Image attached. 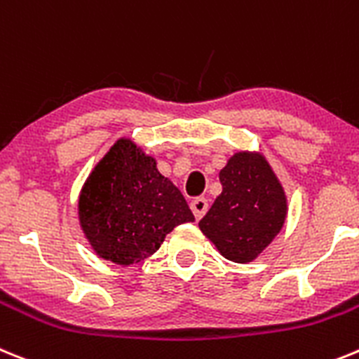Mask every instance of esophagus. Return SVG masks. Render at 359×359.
<instances>
[{
  "mask_svg": "<svg viewBox=\"0 0 359 359\" xmlns=\"http://www.w3.org/2000/svg\"><path fill=\"white\" fill-rule=\"evenodd\" d=\"M208 208H209V203L205 198H195L191 202V211H193V215H195L196 219H200L203 215H205Z\"/></svg>",
  "mask_w": 359,
  "mask_h": 359,
  "instance_id": "1",
  "label": "esophagus"
}]
</instances>
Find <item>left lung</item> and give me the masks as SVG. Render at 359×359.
<instances>
[{
  "instance_id": "left-lung-1",
  "label": "left lung",
  "mask_w": 359,
  "mask_h": 359,
  "mask_svg": "<svg viewBox=\"0 0 359 359\" xmlns=\"http://www.w3.org/2000/svg\"><path fill=\"white\" fill-rule=\"evenodd\" d=\"M222 193L198 222L219 254L234 263L256 259L279 234L286 196L270 164L259 154L240 151L219 172Z\"/></svg>"
}]
</instances>
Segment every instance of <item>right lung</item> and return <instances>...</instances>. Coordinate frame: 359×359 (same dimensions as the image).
I'll list each match as a JSON object with an SVG mask.
<instances>
[{
  "label": "right lung",
  "mask_w": 359,
  "mask_h": 359,
  "mask_svg": "<svg viewBox=\"0 0 359 359\" xmlns=\"http://www.w3.org/2000/svg\"><path fill=\"white\" fill-rule=\"evenodd\" d=\"M156 164L132 141L119 140L83 184L80 225L103 259L140 263L159 250L168 232L195 219L182 193Z\"/></svg>",
  "instance_id": "1"
}]
</instances>
